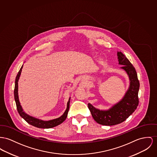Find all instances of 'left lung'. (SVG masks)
Listing matches in <instances>:
<instances>
[{"label":"left lung","mask_w":157,"mask_h":157,"mask_svg":"<svg viewBox=\"0 0 157 157\" xmlns=\"http://www.w3.org/2000/svg\"><path fill=\"white\" fill-rule=\"evenodd\" d=\"M117 56L118 63L123 65L121 68L125 71L129 77L130 86L123 98L108 110H99L88 104V108L95 121L102 125H116L124 121L136 110L139 104L140 84L136 70L123 53L118 52Z\"/></svg>","instance_id":"1"}]
</instances>
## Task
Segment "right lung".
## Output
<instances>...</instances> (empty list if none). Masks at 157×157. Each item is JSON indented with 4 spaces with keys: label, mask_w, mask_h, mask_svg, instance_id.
I'll list each match as a JSON object with an SVG mask.
<instances>
[{
    "label": "right lung",
    "mask_w": 157,
    "mask_h": 157,
    "mask_svg": "<svg viewBox=\"0 0 157 157\" xmlns=\"http://www.w3.org/2000/svg\"><path fill=\"white\" fill-rule=\"evenodd\" d=\"M23 65H22L19 72L18 73V74L16 77V79H15V89H14V98H15V101L16 102V105H17V111L19 113V114L20 115L21 117L22 118H24L29 124L33 125L34 127H38V128H52L55 126L59 125L60 124H61L63 123L67 117L68 115V113L69 111V108H70V98H69V100L67 102V109L65 110V111L64 112L62 116H61L60 117L52 120H49V121H43L41 120L36 118L34 117H33L32 116H30L27 114H25L24 111L23 109L21 107L20 102L19 101V98H18V80L20 78V75H21V71H22V68Z\"/></svg>",
    "instance_id": "obj_1"
}]
</instances>
